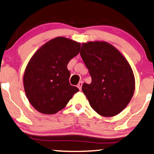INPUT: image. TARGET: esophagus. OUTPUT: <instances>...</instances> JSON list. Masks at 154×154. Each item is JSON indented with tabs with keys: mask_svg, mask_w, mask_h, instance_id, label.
Instances as JSON below:
<instances>
[{
	"mask_svg": "<svg viewBox=\"0 0 154 154\" xmlns=\"http://www.w3.org/2000/svg\"><path fill=\"white\" fill-rule=\"evenodd\" d=\"M82 85H83V82H82V81H80L79 83V84H78V85H77L78 88H79V89L80 90H81V88H82Z\"/></svg>",
	"mask_w": 154,
	"mask_h": 154,
	"instance_id": "1",
	"label": "esophagus"
}]
</instances>
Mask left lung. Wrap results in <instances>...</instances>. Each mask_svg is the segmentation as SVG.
Returning <instances> with one entry per match:
<instances>
[{"label":"left lung","mask_w":154,"mask_h":154,"mask_svg":"<svg viewBox=\"0 0 154 154\" xmlns=\"http://www.w3.org/2000/svg\"><path fill=\"white\" fill-rule=\"evenodd\" d=\"M80 54L92 78L91 83L82 86L90 105L103 116L119 114L129 104L134 91L129 63L106 42L83 43Z\"/></svg>","instance_id":"left-lung-1"}]
</instances>
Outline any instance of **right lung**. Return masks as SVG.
Wrapping results in <instances>:
<instances>
[{
    "mask_svg": "<svg viewBox=\"0 0 154 154\" xmlns=\"http://www.w3.org/2000/svg\"><path fill=\"white\" fill-rule=\"evenodd\" d=\"M81 44L64 37L48 41L27 64L24 87L31 104L38 111L54 114L64 109L79 88L69 83V61L79 53Z\"/></svg>",
    "mask_w": 154,
    "mask_h": 154,
    "instance_id": "right-lung-1",
    "label": "right lung"
}]
</instances>
